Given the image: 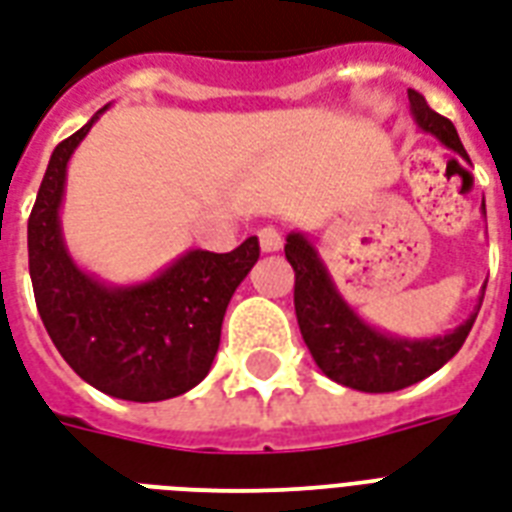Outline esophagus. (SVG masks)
I'll return each mask as SVG.
<instances>
[{
  "mask_svg": "<svg viewBox=\"0 0 512 512\" xmlns=\"http://www.w3.org/2000/svg\"><path fill=\"white\" fill-rule=\"evenodd\" d=\"M257 236H260V247H263V252H279V249H282L284 239L276 228H260L257 230Z\"/></svg>",
  "mask_w": 512,
  "mask_h": 512,
  "instance_id": "obj_1",
  "label": "esophagus"
}]
</instances>
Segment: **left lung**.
I'll return each instance as SVG.
<instances>
[{
  "label": "left lung",
  "mask_w": 512,
  "mask_h": 512,
  "mask_svg": "<svg viewBox=\"0 0 512 512\" xmlns=\"http://www.w3.org/2000/svg\"><path fill=\"white\" fill-rule=\"evenodd\" d=\"M408 101L413 123L470 163L454 123L429 109L424 96L413 88L408 91ZM481 214L486 217V201H481ZM284 255L295 271V314L314 362L335 384L370 395L397 392L443 368L473 330L486 292L483 287L473 314L454 330L432 338H403L362 319L360 311L343 298L317 244L306 233L292 230L284 244Z\"/></svg>",
  "instance_id": "8db88e82"
}]
</instances>
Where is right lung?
Wrapping results in <instances>:
<instances>
[{"label": "right lung", "mask_w": 512, "mask_h": 512, "mask_svg": "<svg viewBox=\"0 0 512 512\" xmlns=\"http://www.w3.org/2000/svg\"><path fill=\"white\" fill-rule=\"evenodd\" d=\"M107 107L58 144L29 217V273L39 317L61 357L99 392L158 403L201 384L220 349L233 292L260 257L249 236L233 252L187 249L131 284H109L77 263L61 228L66 169Z\"/></svg>", "instance_id": "obj_1"}]
</instances>
